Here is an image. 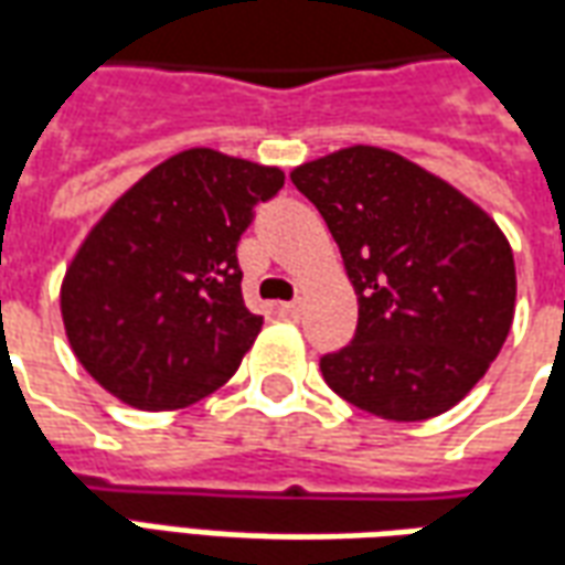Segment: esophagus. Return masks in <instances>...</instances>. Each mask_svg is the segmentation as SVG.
Returning a JSON list of instances; mask_svg holds the SVG:
<instances>
[{
  "instance_id": "1",
  "label": "esophagus",
  "mask_w": 565,
  "mask_h": 565,
  "mask_svg": "<svg viewBox=\"0 0 565 565\" xmlns=\"http://www.w3.org/2000/svg\"><path fill=\"white\" fill-rule=\"evenodd\" d=\"M281 311L287 315V318H299V311H302V302H299V299H294V302H281Z\"/></svg>"
}]
</instances>
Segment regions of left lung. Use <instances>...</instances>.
I'll use <instances>...</instances> for the list:
<instances>
[{"label": "left lung", "mask_w": 565, "mask_h": 565, "mask_svg": "<svg viewBox=\"0 0 565 565\" xmlns=\"http://www.w3.org/2000/svg\"><path fill=\"white\" fill-rule=\"evenodd\" d=\"M290 180L321 211L358 294L354 339L323 354V382L388 422L452 409L514 321L502 228L447 180L379 146L306 161Z\"/></svg>", "instance_id": "left-lung-1"}]
</instances>
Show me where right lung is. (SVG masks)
Returning <instances> with one entry per match:
<instances>
[{
  "label": "right lung",
  "instance_id": "1",
  "mask_svg": "<svg viewBox=\"0 0 565 565\" xmlns=\"http://www.w3.org/2000/svg\"><path fill=\"white\" fill-rule=\"evenodd\" d=\"M281 186V168L195 146L94 223L63 275L61 315L78 364L113 397L183 409L232 379L263 330L235 247Z\"/></svg>",
  "mask_w": 565,
  "mask_h": 565
}]
</instances>
